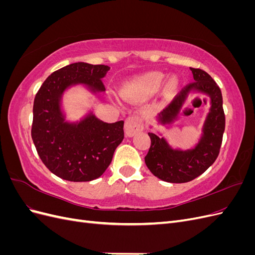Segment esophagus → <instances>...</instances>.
<instances>
[{
	"instance_id": "34e87169",
	"label": "esophagus",
	"mask_w": 255,
	"mask_h": 255,
	"mask_svg": "<svg viewBox=\"0 0 255 255\" xmlns=\"http://www.w3.org/2000/svg\"><path fill=\"white\" fill-rule=\"evenodd\" d=\"M143 129V123L138 116H129L126 121L125 130L128 137L134 136L137 132H140Z\"/></svg>"
}]
</instances>
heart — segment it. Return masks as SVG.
Segmentation results:
<instances>
[{"instance_id":"1","label":"heart","mask_w":255,"mask_h":255,"mask_svg":"<svg viewBox=\"0 0 255 255\" xmlns=\"http://www.w3.org/2000/svg\"><path fill=\"white\" fill-rule=\"evenodd\" d=\"M160 83V76L159 75H152L151 78L145 81V85L151 88H156Z\"/></svg>"}]
</instances>
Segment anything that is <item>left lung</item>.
<instances>
[{
  "label": "left lung",
  "instance_id": "obj_1",
  "mask_svg": "<svg viewBox=\"0 0 255 255\" xmlns=\"http://www.w3.org/2000/svg\"><path fill=\"white\" fill-rule=\"evenodd\" d=\"M195 82L184 91L190 89L202 92L211 99V110L203 126V135L194 149H172L164 137L148 133L151 145L144 161L149 170L158 179L169 183H186L201 175L210 168L219 155L222 136L226 128V117L222 107V95L212 76L201 69L190 68ZM180 98L168 105L159 115L161 125L171 123L180 109Z\"/></svg>",
  "mask_w": 255,
  "mask_h": 255
}]
</instances>
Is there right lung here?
Returning a JSON list of instances; mask_svg holds the SVG:
<instances>
[{"instance_id": "obj_1", "label": "right lung", "mask_w": 255, "mask_h": 255, "mask_svg": "<svg viewBox=\"0 0 255 255\" xmlns=\"http://www.w3.org/2000/svg\"><path fill=\"white\" fill-rule=\"evenodd\" d=\"M105 65L74 63L53 72L34 100L32 138L38 155L49 170L63 180L88 182L110 166L116 148L125 138V121L106 123L90 113L80 122H67L60 110L64 91L83 84L96 92L105 91Z\"/></svg>"}]
</instances>
